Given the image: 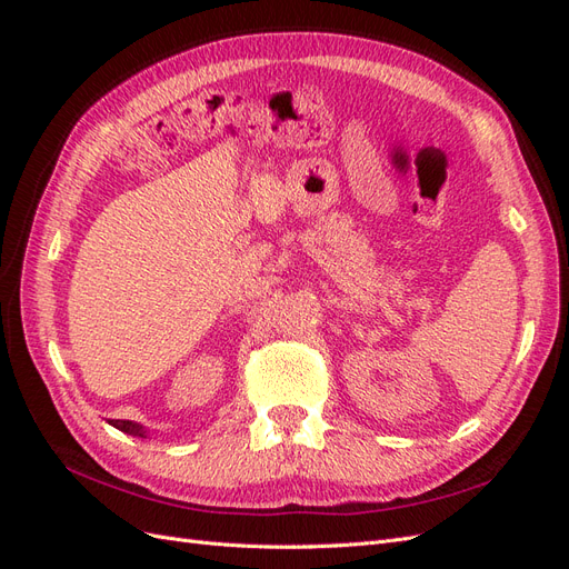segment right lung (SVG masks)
<instances>
[{
    "instance_id": "1",
    "label": "right lung",
    "mask_w": 569,
    "mask_h": 569,
    "mask_svg": "<svg viewBox=\"0 0 569 569\" xmlns=\"http://www.w3.org/2000/svg\"><path fill=\"white\" fill-rule=\"evenodd\" d=\"M111 425L116 429H120V432L126 435H132V437H144V429L137 425V422H130V420H111Z\"/></svg>"
}]
</instances>
